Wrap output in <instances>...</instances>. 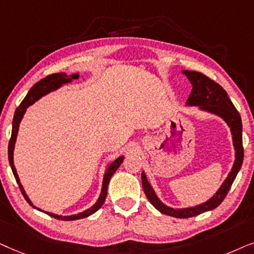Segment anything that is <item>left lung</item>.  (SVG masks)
Masks as SVG:
<instances>
[{"label": "left lung", "mask_w": 254, "mask_h": 254, "mask_svg": "<svg viewBox=\"0 0 254 254\" xmlns=\"http://www.w3.org/2000/svg\"><path fill=\"white\" fill-rule=\"evenodd\" d=\"M184 74L188 77L192 84V90L187 100V104H189V106H198L201 109L218 115L228 123L232 133L233 146H235L236 150V160L229 177L226 178V180L223 182L221 188L218 189L217 192L212 196L210 200L200 205H196V207L186 209L170 208L164 203H161V201L157 197L154 190L152 189L151 185L148 184L146 175L141 173V184H143L144 192L146 195L147 200L151 202V204L154 208H157L159 211L162 212V214L177 218L192 217V216H197L202 214V212L217 208L222 203L223 200H224L225 196L228 195L233 181H235L239 170H241L243 159H244V147H243L242 137V118L237 109H236L233 103L231 102V100L229 99L228 94L217 82H215L214 80H211L210 77L204 75V74L195 72V70H184Z\"/></svg>", "instance_id": "left-lung-1"}]
</instances>
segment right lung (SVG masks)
I'll return each instance as SVG.
<instances>
[{"label": "right lung", "mask_w": 254, "mask_h": 254, "mask_svg": "<svg viewBox=\"0 0 254 254\" xmlns=\"http://www.w3.org/2000/svg\"><path fill=\"white\" fill-rule=\"evenodd\" d=\"M77 77H79V74H73V75H66L65 73L51 74V75H47L46 77H44V79H42L40 81H38V82H37V83L33 84L31 89L29 90L28 95H26L25 99L22 101V103L19 104V107L17 108L16 111H15V115H13L11 138H10L9 145H8L9 164H10V166H11L13 177H15L17 184H18V186H19V189H21L23 196H24L25 200L28 201L29 203L32 205V207H33V204L31 203V201L29 200L28 196H26L24 189H23L21 182H19V179H18V175H17L16 168H15V166H13V147H15V141H16L17 132H18L19 123H21V121H22V118H23V115H24L26 108H28L29 106H31V104L35 103L37 100L40 99V97H42L43 95H45V94L52 92V90L57 89V88H59L63 83L70 82V81L74 80V79H77ZM123 159H124V157L117 158L116 160L111 162L109 166H108L107 171H106V174H104V178H103L102 191H101V195H100L99 200H97L96 203L94 204L92 208H89V209H88V210L83 211V212H80V214L72 215V216H58V215L50 214V212H46V214L50 215V216H52L53 218L62 219V221H75V219L88 217V216H90L92 214H94V212H95V211L99 210V209L102 207V204L104 203V201H106L107 191H108V185H109L110 178L113 177V174L115 173V172H116L117 168L120 167V165L122 164V161H123ZM33 208H36V207H33ZM38 210H39V209H38Z\"/></svg>", "instance_id": "add662e5"}]
</instances>
